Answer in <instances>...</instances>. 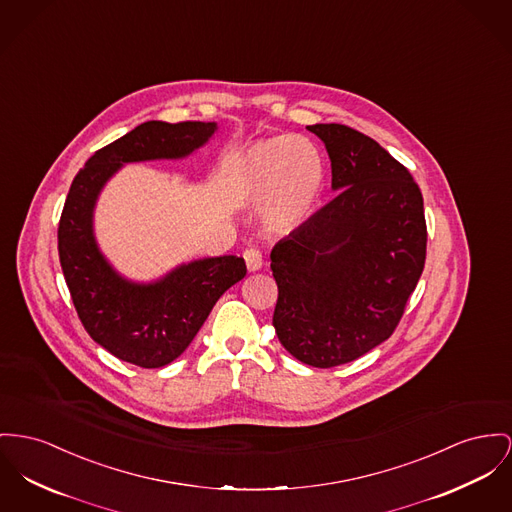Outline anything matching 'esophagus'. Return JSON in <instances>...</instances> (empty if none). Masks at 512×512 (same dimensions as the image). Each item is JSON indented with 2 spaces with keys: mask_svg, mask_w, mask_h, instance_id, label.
Returning a JSON list of instances; mask_svg holds the SVG:
<instances>
[{
  "mask_svg": "<svg viewBox=\"0 0 512 512\" xmlns=\"http://www.w3.org/2000/svg\"><path fill=\"white\" fill-rule=\"evenodd\" d=\"M244 262H246V268L250 272H258L262 266H264V258H262V252L258 248H246L244 254H242Z\"/></svg>",
  "mask_w": 512,
  "mask_h": 512,
  "instance_id": "1",
  "label": "esophagus"
}]
</instances>
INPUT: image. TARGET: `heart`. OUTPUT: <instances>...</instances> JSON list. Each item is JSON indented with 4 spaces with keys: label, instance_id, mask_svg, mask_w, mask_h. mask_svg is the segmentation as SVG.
Instances as JSON below:
<instances>
[{
    "label": "heart",
    "instance_id": "b5f03b06",
    "mask_svg": "<svg viewBox=\"0 0 512 512\" xmlns=\"http://www.w3.org/2000/svg\"><path fill=\"white\" fill-rule=\"evenodd\" d=\"M250 196L264 200L262 211L273 227H293L307 219L324 186L322 161L305 137H277L254 147L242 169Z\"/></svg>",
    "mask_w": 512,
    "mask_h": 512
}]
</instances>
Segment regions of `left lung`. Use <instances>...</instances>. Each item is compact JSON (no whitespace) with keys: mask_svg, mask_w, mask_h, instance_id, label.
<instances>
[{"mask_svg":"<svg viewBox=\"0 0 512 512\" xmlns=\"http://www.w3.org/2000/svg\"><path fill=\"white\" fill-rule=\"evenodd\" d=\"M338 196L272 250L273 328L301 363L355 361L398 328L427 252L423 196L375 139L316 124Z\"/></svg>","mask_w":512,"mask_h":512,"instance_id":"left-lung-1","label":"left lung"}]
</instances>
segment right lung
Returning a JSON list of instances; mask_svg holds the SVG:
<instances>
[{
	"instance_id": "obj_1",
	"label": "right lung",
	"mask_w": 512,
	"mask_h": 512,
	"mask_svg": "<svg viewBox=\"0 0 512 512\" xmlns=\"http://www.w3.org/2000/svg\"><path fill=\"white\" fill-rule=\"evenodd\" d=\"M215 132L213 122L151 120L99 149L75 174L58 225L62 272L87 334L114 357L141 369L169 365L194 340L219 297L246 275L237 256L205 258L153 285L112 272L93 239V205L122 163L176 159Z\"/></svg>"
}]
</instances>
